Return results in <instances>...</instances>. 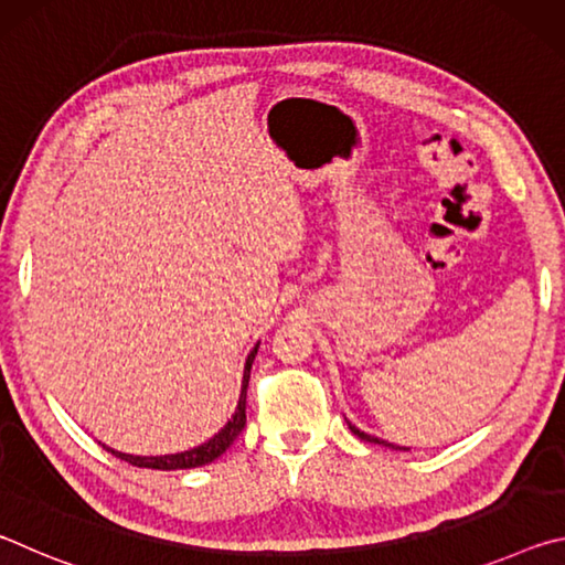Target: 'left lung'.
Listing matches in <instances>:
<instances>
[{
  "label": "left lung",
  "mask_w": 565,
  "mask_h": 565,
  "mask_svg": "<svg viewBox=\"0 0 565 565\" xmlns=\"http://www.w3.org/2000/svg\"><path fill=\"white\" fill-rule=\"evenodd\" d=\"M349 424V428H351V434L353 436H359L361 441H369V444H379V446H388V448H396V451H408V448H404V446H396V444H388V441H384V438H376V436H371V434H363L361 428H356L351 424V420H347Z\"/></svg>",
  "instance_id": "1"
}]
</instances>
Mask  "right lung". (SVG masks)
<instances>
[{
    "label": "right lung",
    "mask_w": 565,
    "mask_h": 565,
    "mask_svg": "<svg viewBox=\"0 0 565 565\" xmlns=\"http://www.w3.org/2000/svg\"><path fill=\"white\" fill-rule=\"evenodd\" d=\"M256 351H259V343L248 351L246 363H244V379H242V394H238V404L236 411L232 414V418L226 420V426L222 431L214 434L209 441H204L202 446H194L189 448V451H179V454H164V456H134V454H121V451H114L107 444H102L107 451H111L121 461H127L131 466H139V468H157V471H179V468H199V466H206L216 461L218 456H222L228 446L236 441V436L244 431L246 426V386H248V376H252V363Z\"/></svg>",
    "instance_id": "1"
}]
</instances>
